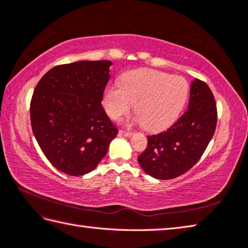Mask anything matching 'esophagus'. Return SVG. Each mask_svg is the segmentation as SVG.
I'll return each instance as SVG.
<instances>
[{"label":"esophagus","mask_w":248,"mask_h":248,"mask_svg":"<svg viewBox=\"0 0 248 248\" xmlns=\"http://www.w3.org/2000/svg\"><path fill=\"white\" fill-rule=\"evenodd\" d=\"M119 133L121 135H124V137H131V135L133 134V132H131V131H125V130H120Z\"/></svg>","instance_id":"esophagus-1"}]
</instances>
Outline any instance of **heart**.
Segmentation results:
<instances>
[{
    "label": "heart",
    "mask_w": 248,
    "mask_h": 248,
    "mask_svg": "<svg viewBox=\"0 0 248 248\" xmlns=\"http://www.w3.org/2000/svg\"><path fill=\"white\" fill-rule=\"evenodd\" d=\"M188 96L186 80L167 73L142 69L130 71L121 84H111L104 91L103 106L110 118L128 114L133 103L138 119L147 131L171 125L181 113Z\"/></svg>",
    "instance_id": "heart-1"
}]
</instances>
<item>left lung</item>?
<instances>
[{
	"mask_svg": "<svg viewBox=\"0 0 248 248\" xmlns=\"http://www.w3.org/2000/svg\"><path fill=\"white\" fill-rule=\"evenodd\" d=\"M217 124L216 101L204 81L196 78L188 109L167 131L148 135L138 161L148 175L172 179L189 171L204 154Z\"/></svg>",
	"mask_w": 248,
	"mask_h": 248,
	"instance_id": "8db88e82",
	"label": "left lung"
}]
</instances>
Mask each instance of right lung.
<instances>
[{"label":"right lung","mask_w":248,"mask_h":248,"mask_svg":"<svg viewBox=\"0 0 248 248\" xmlns=\"http://www.w3.org/2000/svg\"><path fill=\"white\" fill-rule=\"evenodd\" d=\"M110 65L108 60L57 65L33 92L34 137L52 166L69 175L95 169L118 133L101 104Z\"/></svg>","instance_id":"obj_1"}]
</instances>
